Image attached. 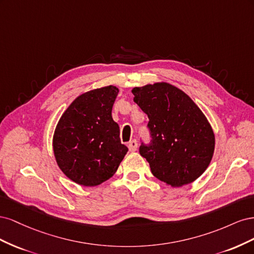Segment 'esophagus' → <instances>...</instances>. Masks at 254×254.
I'll list each match as a JSON object with an SVG mask.
<instances>
[{"instance_id":"esophagus-1","label":"esophagus","mask_w":254,"mask_h":254,"mask_svg":"<svg viewBox=\"0 0 254 254\" xmlns=\"http://www.w3.org/2000/svg\"><path fill=\"white\" fill-rule=\"evenodd\" d=\"M128 148H129V150L131 151V152L135 151V150H136V148H137V142H136L135 140L130 141V142L128 143Z\"/></svg>"}]
</instances>
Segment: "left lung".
<instances>
[{"mask_svg": "<svg viewBox=\"0 0 254 254\" xmlns=\"http://www.w3.org/2000/svg\"><path fill=\"white\" fill-rule=\"evenodd\" d=\"M133 101L147 114L151 135L140 153L152 175L167 186L180 188L200 177L210 165L215 135L209 121L191 98L167 82L131 90Z\"/></svg>", "mask_w": 254, "mask_h": 254, "instance_id": "1", "label": "left lung"}]
</instances>
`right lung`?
Listing matches in <instances>:
<instances>
[{
	"label": "right lung",
	"mask_w": 254,
	"mask_h": 254,
	"mask_svg": "<svg viewBox=\"0 0 254 254\" xmlns=\"http://www.w3.org/2000/svg\"><path fill=\"white\" fill-rule=\"evenodd\" d=\"M118 93L114 86L86 92L74 99L56 126V162L79 186L96 187L110 179L128 151L111 114Z\"/></svg>",
	"instance_id": "add662e5"
}]
</instances>
